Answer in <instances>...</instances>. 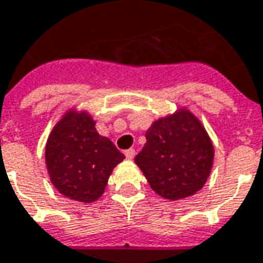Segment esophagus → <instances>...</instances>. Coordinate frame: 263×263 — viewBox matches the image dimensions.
<instances>
[{
	"label": "esophagus",
	"instance_id": "esophagus-1",
	"mask_svg": "<svg viewBox=\"0 0 263 263\" xmlns=\"http://www.w3.org/2000/svg\"><path fill=\"white\" fill-rule=\"evenodd\" d=\"M124 154H125L126 159H129V161H131V159H134V157H135V149L129 148V149H126Z\"/></svg>",
	"mask_w": 263,
	"mask_h": 263
}]
</instances>
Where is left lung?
Here are the masks:
<instances>
[{
  "label": "left lung",
  "instance_id": "left-lung-1",
  "mask_svg": "<svg viewBox=\"0 0 263 263\" xmlns=\"http://www.w3.org/2000/svg\"><path fill=\"white\" fill-rule=\"evenodd\" d=\"M146 144L135 157L151 188L165 199H182L205 185L214 162V146L201 122L181 109L155 121Z\"/></svg>",
  "mask_w": 263,
  "mask_h": 263
}]
</instances>
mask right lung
I'll list each match as a JSON object with an SVG mask.
<instances>
[{"label": "right lung", "mask_w": 263, "mask_h": 263, "mask_svg": "<svg viewBox=\"0 0 263 263\" xmlns=\"http://www.w3.org/2000/svg\"><path fill=\"white\" fill-rule=\"evenodd\" d=\"M124 158L111 139L97 132L87 112L65 114L45 146L52 185L64 196L85 203L104 194L111 172Z\"/></svg>", "instance_id": "1"}]
</instances>
